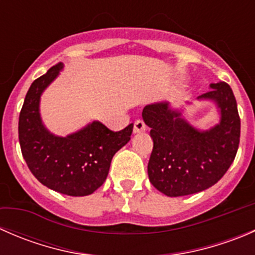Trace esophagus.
Wrapping results in <instances>:
<instances>
[{
	"instance_id": "1",
	"label": "esophagus",
	"mask_w": 255,
	"mask_h": 255,
	"mask_svg": "<svg viewBox=\"0 0 255 255\" xmlns=\"http://www.w3.org/2000/svg\"><path fill=\"white\" fill-rule=\"evenodd\" d=\"M145 129H146V126L142 120L135 121L134 126H133V132H134V133H142Z\"/></svg>"
}]
</instances>
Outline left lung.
I'll return each mask as SVG.
<instances>
[{"mask_svg": "<svg viewBox=\"0 0 255 255\" xmlns=\"http://www.w3.org/2000/svg\"><path fill=\"white\" fill-rule=\"evenodd\" d=\"M199 100H211L221 113L218 125L207 130L192 127L169 102L148 105L142 116L150 127L153 150L148 175L153 186L170 197L186 196L215 185L237 154L241 118L230 85L211 84Z\"/></svg>", "mask_w": 255, "mask_h": 255, "instance_id": "left-lung-1", "label": "left lung"}]
</instances>
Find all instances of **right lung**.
Listing matches in <instances>:
<instances>
[{
  "label": "right lung",
  "instance_id": "1",
  "mask_svg": "<svg viewBox=\"0 0 255 255\" xmlns=\"http://www.w3.org/2000/svg\"><path fill=\"white\" fill-rule=\"evenodd\" d=\"M61 69L56 64L30 85L18 122L20 150L29 170L44 186L69 196H86L105 182L113 155L129 142L133 123L120 132L99 121L66 137L49 132L40 118L39 101Z\"/></svg>",
  "mask_w": 255,
  "mask_h": 255
}]
</instances>
